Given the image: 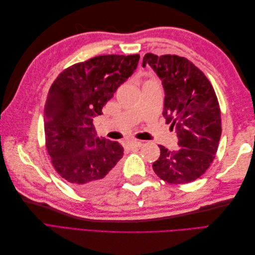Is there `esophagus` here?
<instances>
[{
	"label": "esophagus",
	"instance_id": "1",
	"mask_svg": "<svg viewBox=\"0 0 255 255\" xmlns=\"http://www.w3.org/2000/svg\"><path fill=\"white\" fill-rule=\"evenodd\" d=\"M128 145L129 149H136V148H140L142 145V141L139 140H132V141H128Z\"/></svg>",
	"mask_w": 255,
	"mask_h": 255
}]
</instances>
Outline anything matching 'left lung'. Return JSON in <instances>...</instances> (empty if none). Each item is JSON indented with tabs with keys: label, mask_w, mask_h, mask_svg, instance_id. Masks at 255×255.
<instances>
[{
	"label": "left lung",
	"mask_w": 255,
	"mask_h": 255,
	"mask_svg": "<svg viewBox=\"0 0 255 255\" xmlns=\"http://www.w3.org/2000/svg\"><path fill=\"white\" fill-rule=\"evenodd\" d=\"M146 64L163 83V116L175 128L180 145L173 151L158 145L160 156L153 170L167 183H190L210 168L218 149L221 115L217 96L204 73L187 58L146 53L142 66Z\"/></svg>",
	"instance_id": "1"
}]
</instances>
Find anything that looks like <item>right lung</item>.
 Masks as SVG:
<instances>
[{
  "label": "right lung",
  "instance_id": "add662e5",
  "mask_svg": "<svg viewBox=\"0 0 255 255\" xmlns=\"http://www.w3.org/2000/svg\"><path fill=\"white\" fill-rule=\"evenodd\" d=\"M139 55H101L74 64L53 82L44 105L45 148L56 172L83 192L115 180L123 148L99 138L92 121L133 74Z\"/></svg>",
  "mask_w": 255,
  "mask_h": 255
}]
</instances>
